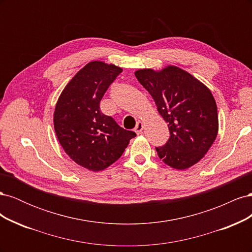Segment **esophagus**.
I'll return each instance as SVG.
<instances>
[{
  "label": "esophagus",
  "instance_id": "esophagus-1",
  "mask_svg": "<svg viewBox=\"0 0 252 252\" xmlns=\"http://www.w3.org/2000/svg\"><path fill=\"white\" fill-rule=\"evenodd\" d=\"M142 130H143V123L142 122H138L134 127V131L138 134H140V133H142Z\"/></svg>",
  "mask_w": 252,
  "mask_h": 252
}]
</instances>
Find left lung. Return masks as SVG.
Masks as SVG:
<instances>
[{
	"instance_id": "8db88e82",
	"label": "left lung",
	"mask_w": 252,
	"mask_h": 252,
	"mask_svg": "<svg viewBox=\"0 0 252 252\" xmlns=\"http://www.w3.org/2000/svg\"><path fill=\"white\" fill-rule=\"evenodd\" d=\"M134 74L168 123V141L156 147L158 158L175 169L199 162L218 134V109L210 90L175 66L158 72L140 69Z\"/></svg>"
}]
</instances>
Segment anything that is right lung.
Masks as SVG:
<instances>
[{
    "label": "right lung",
    "mask_w": 252,
    "mask_h": 252,
    "mask_svg": "<svg viewBox=\"0 0 252 252\" xmlns=\"http://www.w3.org/2000/svg\"><path fill=\"white\" fill-rule=\"evenodd\" d=\"M121 72L122 68L112 64L88 63L67 84L56 106L53 124L60 144L89 170L107 168L136 135L100 108L103 95Z\"/></svg>",
    "instance_id": "right-lung-1"
}]
</instances>
